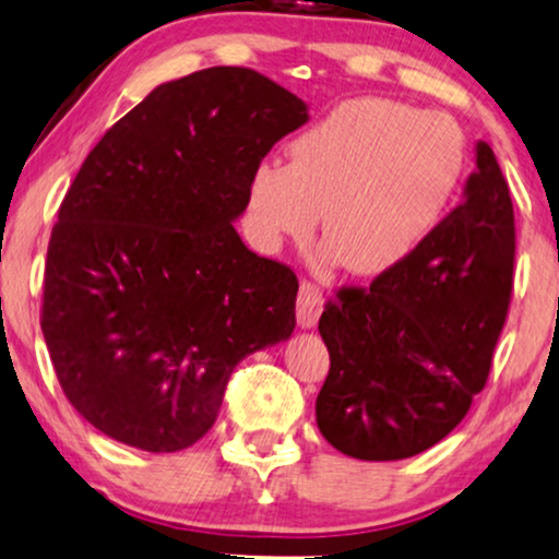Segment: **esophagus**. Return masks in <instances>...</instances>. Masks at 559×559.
Returning <instances> with one entry per match:
<instances>
[{
  "mask_svg": "<svg viewBox=\"0 0 559 559\" xmlns=\"http://www.w3.org/2000/svg\"><path fill=\"white\" fill-rule=\"evenodd\" d=\"M322 288L312 284V281H301L299 296H296V322H299L301 328H314L322 314Z\"/></svg>",
  "mask_w": 559,
  "mask_h": 559,
  "instance_id": "34e87169",
  "label": "esophagus"
}]
</instances>
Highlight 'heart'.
Segmentation results:
<instances>
[{
	"mask_svg": "<svg viewBox=\"0 0 559 559\" xmlns=\"http://www.w3.org/2000/svg\"><path fill=\"white\" fill-rule=\"evenodd\" d=\"M464 165L467 141L449 112L356 97L296 133L288 165L252 167L247 209L265 250L307 242L324 209L328 258L356 275H379L433 235Z\"/></svg>",
	"mask_w": 559,
	"mask_h": 559,
	"instance_id": "b5f03b06",
	"label": "heart"
}]
</instances>
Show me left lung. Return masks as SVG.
Masks as SVG:
<instances>
[{
  "label": "left lung",
  "instance_id": "left-lung-1",
  "mask_svg": "<svg viewBox=\"0 0 559 559\" xmlns=\"http://www.w3.org/2000/svg\"><path fill=\"white\" fill-rule=\"evenodd\" d=\"M513 203L477 144L464 201L415 255L324 304L317 426L337 451L397 462L447 438L483 392L513 288Z\"/></svg>",
  "mask_w": 559,
  "mask_h": 559
}]
</instances>
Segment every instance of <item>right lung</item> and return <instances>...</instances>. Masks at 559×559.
<instances>
[{"label": "right lung", "instance_id": "add662e5", "mask_svg": "<svg viewBox=\"0 0 559 559\" xmlns=\"http://www.w3.org/2000/svg\"><path fill=\"white\" fill-rule=\"evenodd\" d=\"M307 121L255 69L211 67L154 87L87 154L48 242L40 330L67 400L105 436L193 447L235 366L292 337L299 281L235 222L252 167Z\"/></svg>", "mask_w": 559, "mask_h": 559}]
</instances>
